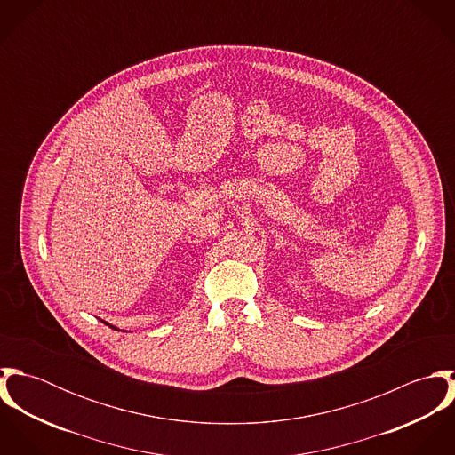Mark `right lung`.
Here are the masks:
<instances>
[{
	"label": "right lung",
	"mask_w": 455,
	"mask_h": 455,
	"mask_svg": "<svg viewBox=\"0 0 455 455\" xmlns=\"http://www.w3.org/2000/svg\"><path fill=\"white\" fill-rule=\"evenodd\" d=\"M110 327H114V325H110Z\"/></svg>",
	"instance_id": "obj_1"
}]
</instances>
